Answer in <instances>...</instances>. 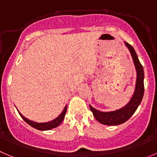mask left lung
Listing matches in <instances>:
<instances>
[{"label": "left lung", "mask_w": 157, "mask_h": 157, "mask_svg": "<svg viewBox=\"0 0 157 157\" xmlns=\"http://www.w3.org/2000/svg\"><path fill=\"white\" fill-rule=\"evenodd\" d=\"M125 44L132 55L134 65L136 70V82L135 91L130 101L122 108L111 112L99 111L89 105L91 111L93 113L95 119L100 123L107 126H117L126 122L133 115L140 104L141 103L144 94V82H143L144 71H143V65L139 61L138 56L133 48L126 41Z\"/></svg>", "instance_id": "left-lung-1"}]
</instances>
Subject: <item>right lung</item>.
<instances>
[{"label":"right lung","instance_id":"add662e5","mask_svg":"<svg viewBox=\"0 0 157 157\" xmlns=\"http://www.w3.org/2000/svg\"><path fill=\"white\" fill-rule=\"evenodd\" d=\"M66 110H67V105L65 107V109H63L62 113H61L57 118H55V119H53V120L50 121V122H34V121L29 120L28 119L25 118L23 115L21 114V113L18 111V110H17V111H18V113L20 114V116H21L22 119H23L28 125H30L31 126L34 127L35 129H38V130H49V129H52L55 127H57V126H59V125L62 123L64 118H65V113H66Z\"/></svg>","mask_w":157,"mask_h":157}]
</instances>
